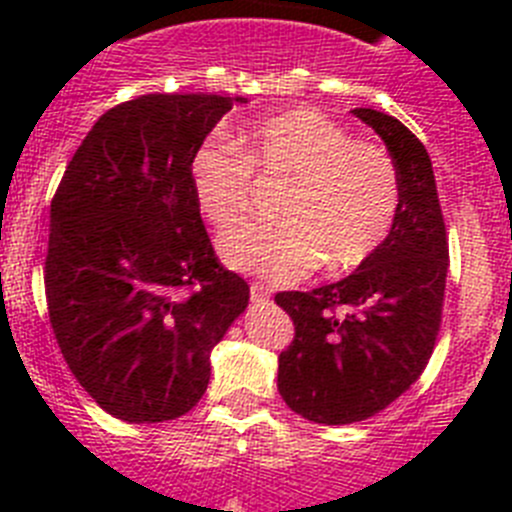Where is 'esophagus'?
<instances>
[{
  "label": "esophagus",
  "mask_w": 512,
  "mask_h": 512,
  "mask_svg": "<svg viewBox=\"0 0 512 512\" xmlns=\"http://www.w3.org/2000/svg\"><path fill=\"white\" fill-rule=\"evenodd\" d=\"M271 297V289L261 282H251V300L253 302H266Z\"/></svg>",
  "instance_id": "34e87169"
}]
</instances>
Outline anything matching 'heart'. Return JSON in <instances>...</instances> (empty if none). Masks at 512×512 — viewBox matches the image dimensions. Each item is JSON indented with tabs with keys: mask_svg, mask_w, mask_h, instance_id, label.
<instances>
[{
	"mask_svg": "<svg viewBox=\"0 0 512 512\" xmlns=\"http://www.w3.org/2000/svg\"><path fill=\"white\" fill-rule=\"evenodd\" d=\"M243 153L202 140L189 158V184L202 217L217 230L252 204L250 174L287 178L279 224L244 226L220 238L233 269L271 282H297L325 261L356 269L379 251L400 210V176L379 143L354 140L318 110H287L241 135Z\"/></svg>",
	"mask_w": 512,
	"mask_h": 512,
	"instance_id": "obj_1",
	"label": "heart"
}]
</instances>
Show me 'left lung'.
I'll return each instance as SVG.
<instances>
[{
    "mask_svg": "<svg viewBox=\"0 0 512 512\" xmlns=\"http://www.w3.org/2000/svg\"><path fill=\"white\" fill-rule=\"evenodd\" d=\"M400 176V210L372 259L336 284L279 292L295 323L279 354L282 400L312 423L366 420L423 374L441 328L449 238L425 146L397 117L356 107Z\"/></svg>",
    "mask_w": 512,
    "mask_h": 512,
    "instance_id": "8db88e82",
    "label": "left lung"
}]
</instances>
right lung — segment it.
I'll list each match as a JSON object with an SVG mask.
<instances>
[{
  "mask_svg": "<svg viewBox=\"0 0 512 512\" xmlns=\"http://www.w3.org/2000/svg\"><path fill=\"white\" fill-rule=\"evenodd\" d=\"M243 102L143 94L104 112L51 202L45 300L71 374L99 408L164 423L200 402L210 351L248 305L215 256L189 158Z\"/></svg>",
  "mask_w": 512,
  "mask_h": 512,
  "instance_id": "add662e5",
  "label": "right lung"
}]
</instances>
